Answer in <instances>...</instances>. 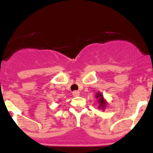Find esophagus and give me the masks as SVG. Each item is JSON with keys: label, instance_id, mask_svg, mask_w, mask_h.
Returning a JSON list of instances; mask_svg holds the SVG:
<instances>
[{"label": "esophagus", "instance_id": "34e87169", "mask_svg": "<svg viewBox=\"0 0 153 153\" xmlns=\"http://www.w3.org/2000/svg\"><path fill=\"white\" fill-rule=\"evenodd\" d=\"M72 95H73L74 97H78L79 96L80 92H78V91H73V92H72Z\"/></svg>", "mask_w": 153, "mask_h": 153}]
</instances>
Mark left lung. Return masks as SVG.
I'll list each match as a JSON object with an SVG mask.
<instances>
[{"instance_id":"1","label":"left lung","mask_w":153,"mask_h":153,"mask_svg":"<svg viewBox=\"0 0 153 153\" xmlns=\"http://www.w3.org/2000/svg\"><path fill=\"white\" fill-rule=\"evenodd\" d=\"M96 98H99V99H98V101H99V103H100V106L104 109V108L106 106V101H104V98H103V95H101L100 92H98V93H97V95H96Z\"/></svg>"}]
</instances>
